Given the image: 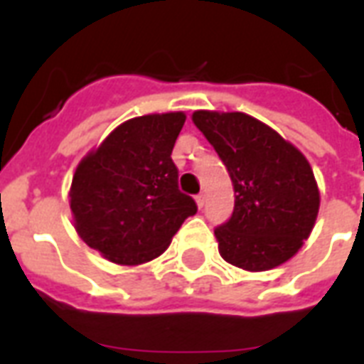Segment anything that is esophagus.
<instances>
[{
    "instance_id": "esophagus-1",
    "label": "esophagus",
    "mask_w": 364,
    "mask_h": 364,
    "mask_svg": "<svg viewBox=\"0 0 364 364\" xmlns=\"http://www.w3.org/2000/svg\"><path fill=\"white\" fill-rule=\"evenodd\" d=\"M196 204H198V208H204V204H205L204 194H198V196H196Z\"/></svg>"
}]
</instances>
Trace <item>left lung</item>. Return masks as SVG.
Here are the masks:
<instances>
[{
	"label": "left lung",
	"mask_w": 364,
	"mask_h": 364,
	"mask_svg": "<svg viewBox=\"0 0 364 364\" xmlns=\"http://www.w3.org/2000/svg\"><path fill=\"white\" fill-rule=\"evenodd\" d=\"M193 122L232 179V215L215 228L221 257L249 272L283 264L316 225L319 188L310 162L245 113L194 111Z\"/></svg>",
	"instance_id": "1"
}]
</instances>
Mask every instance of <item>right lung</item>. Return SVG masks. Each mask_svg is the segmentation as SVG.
Instances as JSON below:
<instances>
[{
  "instance_id": "add662e5",
  "label": "right lung",
  "mask_w": 364,
  "mask_h": 364,
  "mask_svg": "<svg viewBox=\"0 0 364 364\" xmlns=\"http://www.w3.org/2000/svg\"><path fill=\"white\" fill-rule=\"evenodd\" d=\"M185 113L122 122L77 166L70 205L88 247L117 264H141L170 245L196 202L179 191L171 160Z\"/></svg>"
}]
</instances>
